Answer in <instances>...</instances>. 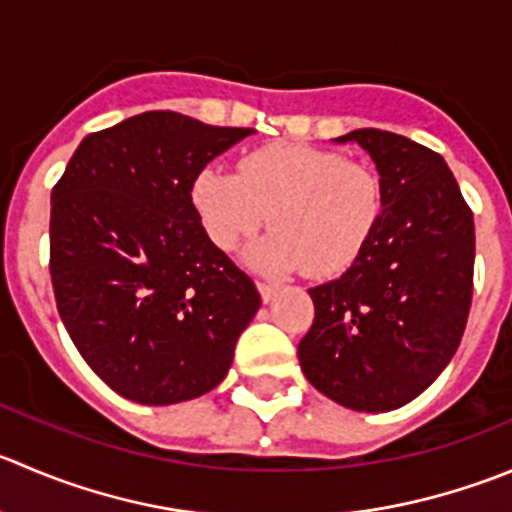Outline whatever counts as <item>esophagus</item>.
<instances>
[{"label": "esophagus", "instance_id": "esophagus-1", "mask_svg": "<svg viewBox=\"0 0 512 512\" xmlns=\"http://www.w3.org/2000/svg\"><path fill=\"white\" fill-rule=\"evenodd\" d=\"M257 290H260L262 302H272L277 297V292H280V287L270 285V282H257Z\"/></svg>", "mask_w": 512, "mask_h": 512}]
</instances>
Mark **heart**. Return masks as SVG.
Returning <instances> with one entry per match:
<instances>
[{"label":"heart","instance_id":"b5f03b06","mask_svg":"<svg viewBox=\"0 0 512 512\" xmlns=\"http://www.w3.org/2000/svg\"><path fill=\"white\" fill-rule=\"evenodd\" d=\"M190 202L207 240L232 252L267 222L272 235L247 252L265 275L310 267L345 272L365 252L382 217V187L372 170L330 150L267 145L242 157L240 175L205 165L190 182Z\"/></svg>","mask_w":512,"mask_h":512}]
</instances>
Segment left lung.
Returning a JSON list of instances; mask_svg holds the SVG:
<instances>
[{"instance_id": "obj_1", "label": "left lung", "mask_w": 512, "mask_h": 512, "mask_svg": "<svg viewBox=\"0 0 512 512\" xmlns=\"http://www.w3.org/2000/svg\"><path fill=\"white\" fill-rule=\"evenodd\" d=\"M375 165L382 217L337 280L310 287L315 322L297 345L325 398L388 413L428 390L453 360L473 297L475 225L438 152L382 130L335 137Z\"/></svg>"}]
</instances>
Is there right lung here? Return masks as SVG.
<instances>
[{
  "label": "right lung",
  "instance_id": "add662e5",
  "mask_svg": "<svg viewBox=\"0 0 512 512\" xmlns=\"http://www.w3.org/2000/svg\"><path fill=\"white\" fill-rule=\"evenodd\" d=\"M252 132L135 114L84 137L52 190L59 317L84 362L132 403L217 388L260 310L255 282L207 240L190 202L195 172Z\"/></svg>",
  "mask_w": 512,
  "mask_h": 512
}]
</instances>
